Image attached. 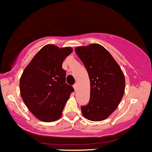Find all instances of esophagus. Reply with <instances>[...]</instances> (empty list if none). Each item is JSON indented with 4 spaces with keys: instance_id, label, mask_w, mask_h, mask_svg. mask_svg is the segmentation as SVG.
<instances>
[{
    "instance_id": "34e87169",
    "label": "esophagus",
    "mask_w": 152,
    "mask_h": 152,
    "mask_svg": "<svg viewBox=\"0 0 152 152\" xmlns=\"http://www.w3.org/2000/svg\"><path fill=\"white\" fill-rule=\"evenodd\" d=\"M77 87H78L77 84H74V85H73V88H74L75 90H77Z\"/></svg>"
}]
</instances>
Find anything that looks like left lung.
I'll list each match as a JSON object with an SVG mask.
<instances>
[{
    "label": "left lung",
    "instance_id": "1",
    "mask_svg": "<svg viewBox=\"0 0 152 152\" xmlns=\"http://www.w3.org/2000/svg\"><path fill=\"white\" fill-rule=\"evenodd\" d=\"M83 62L90 81L88 104L81 107L86 118L101 121L114 112L123 98L124 75L118 64L107 50L99 44L75 49Z\"/></svg>",
    "mask_w": 152,
    "mask_h": 152
}]
</instances>
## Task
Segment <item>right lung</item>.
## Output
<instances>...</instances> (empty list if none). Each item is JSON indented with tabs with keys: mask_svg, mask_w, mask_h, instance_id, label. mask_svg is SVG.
Wrapping results in <instances>:
<instances>
[{
	"mask_svg": "<svg viewBox=\"0 0 152 152\" xmlns=\"http://www.w3.org/2000/svg\"><path fill=\"white\" fill-rule=\"evenodd\" d=\"M71 48L48 45L40 49L25 68L20 81L24 103L39 120L51 122L62 115L65 103L74 91L65 81L62 62L72 53Z\"/></svg>",
	"mask_w": 152,
	"mask_h": 152,
	"instance_id": "add662e5",
	"label": "right lung"
}]
</instances>
